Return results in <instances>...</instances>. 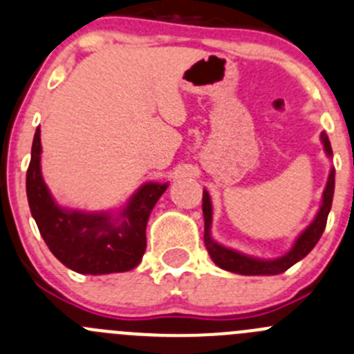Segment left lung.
Masks as SVG:
<instances>
[{
	"label": "left lung",
	"mask_w": 354,
	"mask_h": 354,
	"mask_svg": "<svg viewBox=\"0 0 354 354\" xmlns=\"http://www.w3.org/2000/svg\"><path fill=\"white\" fill-rule=\"evenodd\" d=\"M319 140L323 144V151H325L326 158L334 156L332 153L330 140L325 132H322ZM334 187H335V170L334 167H330L328 171V179H326L325 189L322 193V201H319V208L316 212L315 218L306 225V230H302L297 234V238L294 240L292 247L288 248V252H285L280 257L272 259H261L255 257V255L243 254V252L236 250V248L225 247V245L218 243L217 240H214L212 236V217H214V207H212V198L210 193L207 189H203V218H205V247H207L208 255H210L212 261L218 266L221 269L225 271L238 272V274L245 276H272L285 272L288 268H292L294 264H297L299 261L306 257L309 252L315 248V245L318 243V240L322 238L323 231H325L326 225V217H328V212L332 208V200H334Z\"/></svg>",
	"instance_id": "8db88e82"
}]
</instances>
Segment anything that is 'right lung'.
<instances>
[{
  "mask_svg": "<svg viewBox=\"0 0 354 354\" xmlns=\"http://www.w3.org/2000/svg\"><path fill=\"white\" fill-rule=\"evenodd\" d=\"M41 130L36 129L26 177L29 208L50 252L80 274H111L137 268L146 252L151 210L168 183H144L121 207L88 212L62 207L41 174Z\"/></svg>",
  "mask_w": 354,
  "mask_h": 354,
  "instance_id": "obj_1",
  "label": "right lung"
}]
</instances>
